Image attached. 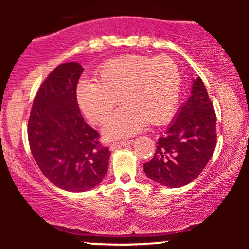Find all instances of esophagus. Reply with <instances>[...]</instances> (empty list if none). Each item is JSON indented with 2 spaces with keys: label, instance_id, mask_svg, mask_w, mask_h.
Masks as SVG:
<instances>
[{
  "label": "esophagus",
  "instance_id": "obj_1",
  "mask_svg": "<svg viewBox=\"0 0 249 249\" xmlns=\"http://www.w3.org/2000/svg\"><path fill=\"white\" fill-rule=\"evenodd\" d=\"M132 139H127V141H119V142H112V144L110 145L111 148H119V147H123V146H126L128 144H132Z\"/></svg>",
  "mask_w": 249,
  "mask_h": 249
}]
</instances>
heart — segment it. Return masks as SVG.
<instances>
[{
  "label": "heart",
  "instance_id": "b5f03b06",
  "mask_svg": "<svg viewBox=\"0 0 249 249\" xmlns=\"http://www.w3.org/2000/svg\"><path fill=\"white\" fill-rule=\"evenodd\" d=\"M181 92V73L167 56L130 55L105 63L95 81L83 79L76 89L78 107L93 124H102L118 103L123 107L103 127L107 139L137 133L171 118Z\"/></svg>",
  "mask_w": 249,
  "mask_h": 249
}]
</instances>
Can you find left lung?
<instances>
[{
	"label": "left lung",
	"mask_w": 249,
	"mask_h": 249,
	"mask_svg": "<svg viewBox=\"0 0 249 249\" xmlns=\"http://www.w3.org/2000/svg\"><path fill=\"white\" fill-rule=\"evenodd\" d=\"M216 116L204 82L193 79L191 97L157 142L144 172L157 184L181 187L201 173L216 144Z\"/></svg>",
	"instance_id": "obj_1"
}]
</instances>
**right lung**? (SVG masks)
<instances>
[{"label":"right lung","instance_id":"obj_1","mask_svg":"<svg viewBox=\"0 0 249 249\" xmlns=\"http://www.w3.org/2000/svg\"><path fill=\"white\" fill-rule=\"evenodd\" d=\"M79 63L58 65L42 83L28 123L31 153L50 182L69 192H84L102 182L110 150L79 111L76 88Z\"/></svg>","mask_w":249,"mask_h":249}]
</instances>
